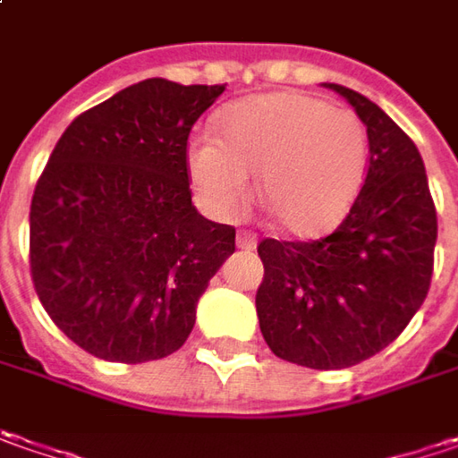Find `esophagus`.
I'll list each match as a JSON object with an SVG mask.
<instances>
[{"mask_svg": "<svg viewBox=\"0 0 458 458\" xmlns=\"http://www.w3.org/2000/svg\"><path fill=\"white\" fill-rule=\"evenodd\" d=\"M238 248H243V250H253V248H256V235H250V233L241 230V233H238Z\"/></svg>", "mask_w": 458, "mask_h": 458, "instance_id": "34e87169", "label": "esophagus"}]
</instances>
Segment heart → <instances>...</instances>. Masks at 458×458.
<instances>
[{"mask_svg": "<svg viewBox=\"0 0 458 458\" xmlns=\"http://www.w3.org/2000/svg\"><path fill=\"white\" fill-rule=\"evenodd\" d=\"M368 126L347 108L299 90H268L230 103L217 136L187 141V172L199 202L230 220L253 195L292 235H322L350 213L368 174Z\"/></svg>", "mask_w": 458, "mask_h": 458, "instance_id": "1", "label": "heart"}]
</instances>
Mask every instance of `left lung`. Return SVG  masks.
<instances>
[{
	"mask_svg": "<svg viewBox=\"0 0 458 458\" xmlns=\"http://www.w3.org/2000/svg\"><path fill=\"white\" fill-rule=\"evenodd\" d=\"M324 86L347 98L368 126V177L332 235L259 245L266 274L256 311L274 355L311 370H342L386 350L420 309L438 223L408 134L352 88Z\"/></svg>",
	"mask_w": 458,
	"mask_h": 458,
	"instance_id": "8db88e82",
	"label": "left lung"
}]
</instances>
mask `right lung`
Masks as SVG:
<instances>
[{"mask_svg": "<svg viewBox=\"0 0 458 458\" xmlns=\"http://www.w3.org/2000/svg\"><path fill=\"white\" fill-rule=\"evenodd\" d=\"M225 86L147 78L60 136L30 208V268L50 319L90 355L177 352L235 228L195 210L187 136Z\"/></svg>", "mask_w": 458, "mask_h": 458, "instance_id": "1", "label": "right lung"}]
</instances>
